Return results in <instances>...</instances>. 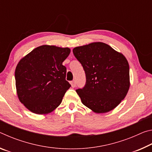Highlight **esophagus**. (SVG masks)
<instances>
[{
    "instance_id": "34e87169",
    "label": "esophagus",
    "mask_w": 152,
    "mask_h": 152,
    "mask_svg": "<svg viewBox=\"0 0 152 152\" xmlns=\"http://www.w3.org/2000/svg\"><path fill=\"white\" fill-rule=\"evenodd\" d=\"M71 85H72V87H73V88H74V87H75L76 86V81L75 80H73V81H72L71 82Z\"/></svg>"
}]
</instances>
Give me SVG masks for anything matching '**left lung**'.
<instances>
[{
    "instance_id": "1",
    "label": "left lung",
    "mask_w": 152,
    "mask_h": 152,
    "mask_svg": "<svg viewBox=\"0 0 152 152\" xmlns=\"http://www.w3.org/2000/svg\"><path fill=\"white\" fill-rule=\"evenodd\" d=\"M73 53L86 74L85 86L76 91L82 104L96 113L114 109L125 99L129 88L127 59L102 42L76 47Z\"/></svg>"
}]
</instances>
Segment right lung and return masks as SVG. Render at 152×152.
I'll list each match as a JSON object with an SVG mask.
<instances>
[{"label": "right lung", "mask_w": 152, "mask_h": 152, "mask_svg": "<svg viewBox=\"0 0 152 152\" xmlns=\"http://www.w3.org/2000/svg\"><path fill=\"white\" fill-rule=\"evenodd\" d=\"M70 53L68 48L43 45L19 61L15 73L17 96L30 111L48 114L61 104L71 86L62 65Z\"/></svg>", "instance_id": "right-lung-1"}]
</instances>
